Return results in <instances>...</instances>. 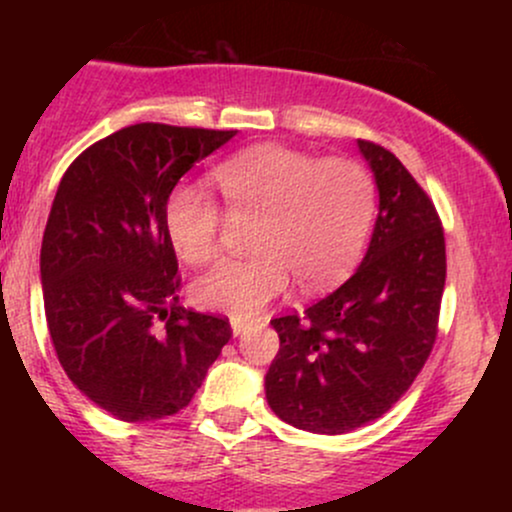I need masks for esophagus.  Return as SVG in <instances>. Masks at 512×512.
Returning a JSON list of instances; mask_svg holds the SVG:
<instances>
[{"label":"esophagus","instance_id":"34e87169","mask_svg":"<svg viewBox=\"0 0 512 512\" xmlns=\"http://www.w3.org/2000/svg\"><path fill=\"white\" fill-rule=\"evenodd\" d=\"M231 327H233V334H243V330H245V322L240 320V317H233V320H231Z\"/></svg>","mask_w":512,"mask_h":512}]
</instances>
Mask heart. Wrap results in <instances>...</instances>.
Instances as JSON below:
<instances>
[{
  "label": "heart",
  "mask_w": 512,
  "mask_h": 512,
  "mask_svg": "<svg viewBox=\"0 0 512 512\" xmlns=\"http://www.w3.org/2000/svg\"><path fill=\"white\" fill-rule=\"evenodd\" d=\"M228 214L255 221L245 260H223L192 286L195 301L233 317L255 315L289 286L322 291L361 257L375 216V180L351 158H315L281 144H257L214 168ZM226 214L207 192L178 187L166 202V233L187 264L219 252Z\"/></svg>",
  "instance_id": "1"
}]
</instances>
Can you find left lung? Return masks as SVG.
Returning a JSON list of instances; mask_svg holds the SVG:
<instances>
[{"instance_id": "8db88e82", "label": "left lung", "mask_w": 512, "mask_h": 512, "mask_svg": "<svg viewBox=\"0 0 512 512\" xmlns=\"http://www.w3.org/2000/svg\"><path fill=\"white\" fill-rule=\"evenodd\" d=\"M380 211L361 267L305 313L274 317L279 354L264 387L279 419L339 436L409 390L438 337L445 233L433 199L385 146L358 139Z\"/></svg>"}]
</instances>
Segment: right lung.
<instances>
[{
    "label": "right lung",
    "mask_w": 512,
    "mask_h": 512,
    "mask_svg": "<svg viewBox=\"0 0 512 512\" xmlns=\"http://www.w3.org/2000/svg\"><path fill=\"white\" fill-rule=\"evenodd\" d=\"M233 129L139 122L74 158L40 248L43 303L64 373L127 424L166 419L195 397L231 322L178 305L166 202Z\"/></svg>",
    "instance_id": "obj_1"
}]
</instances>
